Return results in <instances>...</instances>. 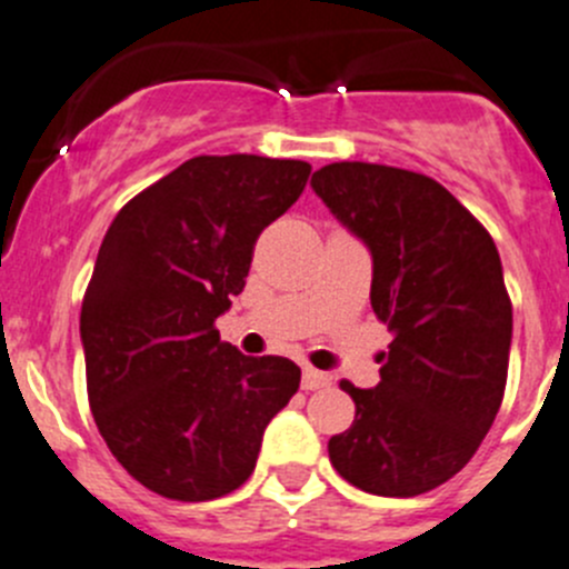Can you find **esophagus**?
<instances>
[{
	"label": "esophagus",
	"instance_id": "obj_1",
	"mask_svg": "<svg viewBox=\"0 0 569 569\" xmlns=\"http://www.w3.org/2000/svg\"><path fill=\"white\" fill-rule=\"evenodd\" d=\"M330 383V375L328 372H319V369L306 367L302 369V389L313 391V389H325Z\"/></svg>",
	"mask_w": 569,
	"mask_h": 569
}]
</instances>
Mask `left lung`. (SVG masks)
<instances>
[{
	"instance_id": "1",
	"label": "left lung",
	"mask_w": 569,
	"mask_h": 569,
	"mask_svg": "<svg viewBox=\"0 0 569 569\" xmlns=\"http://www.w3.org/2000/svg\"><path fill=\"white\" fill-rule=\"evenodd\" d=\"M311 186L367 244L369 300L391 330L380 383H339L356 419L330 437V465L369 495L431 492L472 459L503 400L511 300L498 247L445 186L408 169L341 161Z\"/></svg>"
}]
</instances>
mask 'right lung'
I'll return each mask as SVG.
<instances>
[{"label":"right lung","instance_id":"1","mask_svg":"<svg viewBox=\"0 0 569 569\" xmlns=\"http://www.w3.org/2000/svg\"><path fill=\"white\" fill-rule=\"evenodd\" d=\"M308 174L306 161L191 158L104 233L80 311L88 402L116 461L163 498L200 503L239 489L269 419L300 389L295 361L241 356L213 322Z\"/></svg>","mask_w":569,"mask_h":569}]
</instances>
